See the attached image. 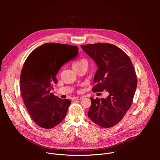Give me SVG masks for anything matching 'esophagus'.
Returning a JSON list of instances; mask_svg holds the SVG:
<instances>
[{"instance_id": "obj_1", "label": "esophagus", "mask_w": 160, "mask_h": 160, "mask_svg": "<svg viewBox=\"0 0 160 160\" xmlns=\"http://www.w3.org/2000/svg\"><path fill=\"white\" fill-rule=\"evenodd\" d=\"M83 98V97H81V96H78V97H76L75 99H77V100H81Z\"/></svg>"}]
</instances>
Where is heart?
<instances>
[{
	"mask_svg": "<svg viewBox=\"0 0 160 160\" xmlns=\"http://www.w3.org/2000/svg\"><path fill=\"white\" fill-rule=\"evenodd\" d=\"M84 66H87V61L85 59H79L73 63L72 68L75 71H76L79 69L80 68Z\"/></svg>",
	"mask_w": 160,
	"mask_h": 160,
	"instance_id": "obj_1",
	"label": "heart"
}]
</instances>
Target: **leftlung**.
Returning <instances> with one entry per match:
<instances>
[{
	"label": "left lung",
	"instance_id": "8db88e82",
	"mask_svg": "<svg viewBox=\"0 0 160 160\" xmlns=\"http://www.w3.org/2000/svg\"><path fill=\"white\" fill-rule=\"evenodd\" d=\"M96 62L98 70L94 78L93 92L106 90V98H90L88 117L96 125L110 128L118 123L132 106L138 79L128 56L115 45L96 43L81 45Z\"/></svg>",
	"mask_w": 160,
	"mask_h": 160
}]
</instances>
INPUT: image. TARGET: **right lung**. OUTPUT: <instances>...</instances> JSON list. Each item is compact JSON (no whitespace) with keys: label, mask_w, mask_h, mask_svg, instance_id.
Instances as JSON below:
<instances>
[{"label":"right lung","mask_w":160,"mask_h":160,"mask_svg":"<svg viewBox=\"0 0 160 160\" xmlns=\"http://www.w3.org/2000/svg\"><path fill=\"white\" fill-rule=\"evenodd\" d=\"M78 52L74 45L46 43L25 61L19 80L21 94L29 115L39 127L50 129L64 118L71 101L55 96L51 90L58 82L56 75L60 68Z\"/></svg>","instance_id":"add662e5"}]
</instances>
